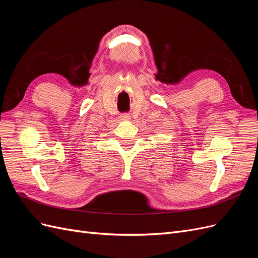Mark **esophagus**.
<instances>
[{"mask_svg": "<svg viewBox=\"0 0 258 258\" xmlns=\"http://www.w3.org/2000/svg\"><path fill=\"white\" fill-rule=\"evenodd\" d=\"M120 119L121 120H130L131 117L129 114H122V115H120Z\"/></svg>", "mask_w": 258, "mask_h": 258, "instance_id": "1", "label": "esophagus"}]
</instances>
